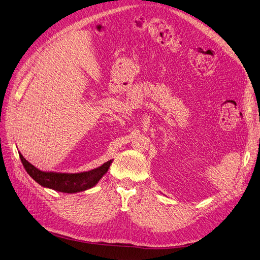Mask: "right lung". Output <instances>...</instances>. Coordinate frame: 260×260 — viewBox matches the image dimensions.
Segmentation results:
<instances>
[{
	"instance_id": "1",
	"label": "right lung",
	"mask_w": 260,
	"mask_h": 260,
	"mask_svg": "<svg viewBox=\"0 0 260 260\" xmlns=\"http://www.w3.org/2000/svg\"><path fill=\"white\" fill-rule=\"evenodd\" d=\"M19 157L26 172L40 186L66 193L81 192L93 188L95 185H97V182L101 180L104 175L108 172L110 164L113 163V159H110L108 162L104 163L102 166L87 172L57 173L38 170L37 167H35L28 160H26V158L20 153Z\"/></svg>"
}]
</instances>
